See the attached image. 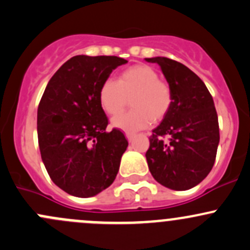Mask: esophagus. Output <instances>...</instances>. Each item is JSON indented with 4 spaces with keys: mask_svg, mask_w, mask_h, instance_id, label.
<instances>
[{
    "mask_svg": "<svg viewBox=\"0 0 250 250\" xmlns=\"http://www.w3.org/2000/svg\"><path fill=\"white\" fill-rule=\"evenodd\" d=\"M135 137H136V133H132V132H126V138H127V140L130 141V142H131V141H132L133 138H135Z\"/></svg>",
    "mask_w": 250,
    "mask_h": 250,
    "instance_id": "esophagus-1",
    "label": "esophagus"
}]
</instances>
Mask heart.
<instances>
[{
	"instance_id": "b5f03b06",
	"label": "heart",
	"mask_w": 250,
	"mask_h": 250,
	"mask_svg": "<svg viewBox=\"0 0 250 250\" xmlns=\"http://www.w3.org/2000/svg\"><path fill=\"white\" fill-rule=\"evenodd\" d=\"M158 72L148 65H133L118 76L117 82L107 79L100 87V102L109 115H118L127 106L132 109L113 119V125L126 131L146 127L160 122L169 112L173 101L172 90L161 81Z\"/></svg>"
}]
</instances>
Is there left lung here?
<instances>
[{
  "mask_svg": "<svg viewBox=\"0 0 250 250\" xmlns=\"http://www.w3.org/2000/svg\"><path fill=\"white\" fill-rule=\"evenodd\" d=\"M146 60L160 66L173 96L171 109L149 137V171L164 187L191 189L208 176L217 156L220 136L213 97L200 77L178 61Z\"/></svg>",
  "mask_w": 250,
  "mask_h": 250,
  "instance_id": "1",
  "label": "left lung"
}]
</instances>
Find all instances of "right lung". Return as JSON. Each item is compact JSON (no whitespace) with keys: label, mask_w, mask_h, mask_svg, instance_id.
Segmentation results:
<instances>
[{"label":"right lung","mask_w":250,"mask_h":250,"mask_svg":"<svg viewBox=\"0 0 250 250\" xmlns=\"http://www.w3.org/2000/svg\"><path fill=\"white\" fill-rule=\"evenodd\" d=\"M118 56L77 55L49 81L37 110L41 156L51 181L77 197L95 196L117 177L128 142L118 128L107 132L100 87Z\"/></svg>","instance_id":"1"}]
</instances>
